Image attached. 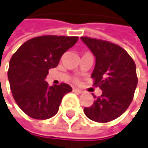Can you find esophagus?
Instances as JSON below:
<instances>
[{
    "label": "esophagus",
    "mask_w": 148,
    "mask_h": 148,
    "mask_svg": "<svg viewBox=\"0 0 148 148\" xmlns=\"http://www.w3.org/2000/svg\"><path fill=\"white\" fill-rule=\"evenodd\" d=\"M73 91L75 92V93H77V94H82L83 91L82 90H81V89H79V88H73Z\"/></svg>",
    "instance_id": "34e87169"
}]
</instances>
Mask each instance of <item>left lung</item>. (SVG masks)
Returning a JSON list of instances; mask_svg holds the SVG:
<instances>
[{"label": "left lung", "instance_id": "obj_1", "mask_svg": "<svg viewBox=\"0 0 148 148\" xmlns=\"http://www.w3.org/2000/svg\"><path fill=\"white\" fill-rule=\"evenodd\" d=\"M81 39L96 58L91 77L95 80L94 86L103 91L101 97H95L90 107L84 108V113L93 121L110 122L120 117L133 99L138 84L136 65L118 45L88 37Z\"/></svg>", "mask_w": 148, "mask_h": 148}]
</instances>
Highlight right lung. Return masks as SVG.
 I'll use <instances>...</instances> for the list:
<instances>
[{
	"label": "right lung",
	"mask_w": 148,
	"mask_h": 148,
	"mask_svg": "<svg viewBox=\"0 0 148 148\" xmlns=\"http://www.w3.org/2000/svg\"><path fill=\"white\" fill-rule=\"evenodd\" d=\"M78 41V37L42 36L23 44L9 61L8 78L19 108L35 119L57 114L61 100L72 91L66 83L49 86L48 71L58 66L61 56Z\"/></svg>",
	"instance_id": "obj_1"
}]
</instances>
